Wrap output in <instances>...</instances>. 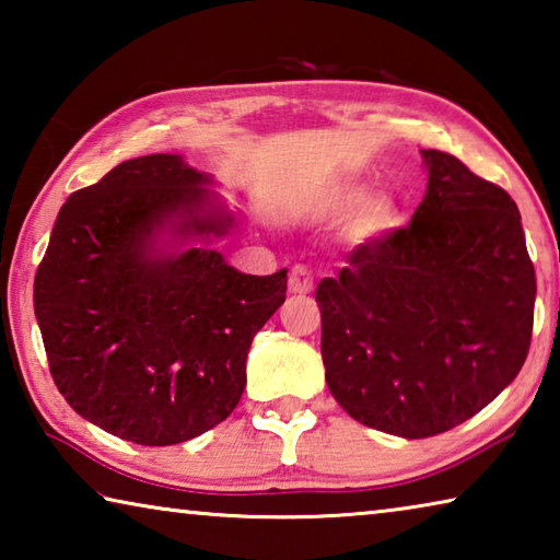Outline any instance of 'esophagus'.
Segmentation results:
<instances>
[{"label":"esophagus","instance_id":"1","mask_svg":"<svg viewBox=\"0 0 560 560\" xmlns=\"http://www.w3.org/2000/svg\"><path fill=\"white\" fill-rule=\"evenodd\" d=\"M314 289V277H311V271L306 267H293L289 273V291L296 293V296H303V293H308Z\"/></svg>","mask_w":560,"mask_h":560}]
</instances>
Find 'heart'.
Wrapping results in <instances>:
<instances>
[{
	"mask_svg": "<svg viewBox=\"0 0 560 560\" xmlns=\"http://www.w3.org/2000/svg\"><path fill=\"white\" fill-rule=\"evenodd\" d=\"M363 187L355 183H334L320 187L314 197V210L326 217H338L360 199ZM358 202V201H357ZM359 203V202H358ZM355 205V203H354ZM357 206V205H355ZM402 210L393 195H368L348 217V234L353 242H375L400 226Z\"/></svg>",
	"mask_w": 560,
	"mask_h": 560,
	"instance_id": "obj_1",
	"label": "heart"
}]
</instances>
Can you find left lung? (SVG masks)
<instances>
[{
  "label": "left lung",
  "instance_id": "1",
  "mask_svg": "<svg viewBox=\"0 0 560 560\" xmlns=\"http://www.w3.org/2000/svg\"><path fill=\"white\" fill-rule=\"evenodd\" d=\"M428 192L412 222L360 244L316 289L320 355L353 420L434 438L518 375L536 273L516 202L450 153L422 150Z\"/></svg>",
  "mask_w": 560,
  "mask_h": 560
}]
</instances>
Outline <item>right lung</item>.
<instances>
[{"label":"right lung","instance_id":"obj_1","mask_svg":"<svg viewBox=\"0 0 560 560\" xmlns=\"http://www.w3.org/2000/svg\"><path fill=\"white\" fill-rule=\"evenodd\" d=\"M179 155L126 160L63 202L34 279L49 371L83 420L167 447L232 415L287 269L252 277L189 244L236 217ZM187 243V247L182 244Z\"/></svg>","mask_w":560,"mask_h":560}]
</instances>
